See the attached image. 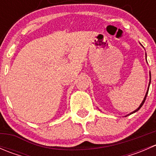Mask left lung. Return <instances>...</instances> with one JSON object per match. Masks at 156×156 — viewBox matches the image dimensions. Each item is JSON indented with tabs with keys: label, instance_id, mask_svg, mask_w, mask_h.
Wrapping results in <instances>:
<instances>
[{
	"label": "left lung",
	"instance_id": "8db88e82",
	"mask_svg": "<svg viewBox=\"0 0 156 156\" xmlns=\"http://www.w3.org/2000/svg\"><path fill=\"white\" fill-rule=\"evenodd\" d=\"M150 77H151V75H150ZM150 81H151V78H150ZM150 82H151V81H149V84H150ZM148 91H149V88H148V90H147V92H146V96H145V97H144V100H143V102H142V103H141V104H140V106L139 107H138L137 108H136V109L135 110V111H133V112H131V113H130V114H132V113H133V112H137L138 110L140 109V108L141 107H142V106H143V105H144V102H145V100H146V96H147V94H148Z\"/></svg>",
	"mask_w": 156,
	"mask_h": 156
}]
</instances>
